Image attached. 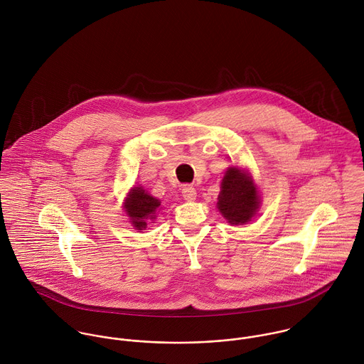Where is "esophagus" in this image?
Wrapping results in <instances>:
<instances>
[{
    "mask_svg": "<svg viewBox=\"0 0 364 364\" xmlns=\"http://www.w3.org/2000/svg\"><path fill=\"white\" fill-rule=\"evenodd\" d=\"M182 196H183L185 200L193 202L196 199V189L193 186H191V185H185L182 188Z\"/></svg>",
    "mask_w": 364,
    "mask_h": 364,
    "instance_id": "34e87169",
    "label": "esophagus"
}]
</instances>
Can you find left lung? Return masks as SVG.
<instances>
[{"label": "left lung", "mask_w": 364, "mask_h": 364, "mask_svg": "<svg viewBox=\"0 0 364 364\" xmlns=\"http://www.w3.org/2000/svg\"><path fill=\"white\" fill-rule=\"evenodd\" d=\"M258 188L251 175L237 166H230L221 181L217 208L232 225L247 224L259 208Z\"/></svg>", "instance_id": "left-lung-1"}]
</instances>
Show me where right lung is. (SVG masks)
I'll return each mask as SVG.
<instances>
[{
	"label": "right lung",
	"mask_w": 364,
	"mask_h": 364,
	"mask_svg": "<svg viewBox=\"0 0 364 364\" xmlns=\"http://www.w3.org/2000/svg\"><path fill=\"white\" fill-rule=\"evenodd\" d=\"M124 211L130 217V221L136 230H146L149 220H156V211L161 208V202L143 189V186H134L130 189L126 200Z\"/></svg>",
	"instance_id": "obj_1"
}]
</instances>
